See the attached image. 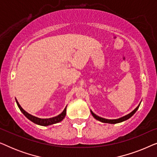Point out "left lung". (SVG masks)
I'll list each match as a JSON object with an SVG mask.
<instances>
[{
    "label": "left lung",
    "instance_id": "8db88e82",
    "mask_svg": "<svg viewBox=\"0 0 157 157\" xmlns=\"http://www.w3.org/2000/svg\"><path fill=\"white\" fill-rule=\"evenodd\" d=\"M140 104H141V103H140ZM140 104H139V106H137L136 108L135 109L134 111H132V112H131L130 113H128V114L124 116V117H123L119 118V119H104V118H101V117H98L97 115H96L95 113H94L93 112H92L91 111V114L93 115V117H94V118H95V119H96V120H98V121H101V122H103V123L117 124V123H120V122H122V121H126V120H127V119H129V118L132 117V116L134 115L135 113H136V111L137 110H138L139 107V106H140Z\"/></svg>",
    "mask_w": 157,
    "mask_h": 157
}]
</instances>
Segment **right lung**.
<instances>
[{"mask_svg":"<svg viewBox=\"0 0 157 157\" xmlns=\"http://www.w3.org/2000/svg\"><path fill=\"white\" fill-rule=\"evenodd\" d=\"M16 101V103H17V105H18V108L20 109V110L21 111V112H22L23 114L25 115V117L28 118L30 121H31L32 122H33V123H35L36 124H38V125H40V126H48V125H51V124H56V123H59V122L61 121L62 120L64 119V117H66V107L65 109H64V110L63 111V112L61 113H60L59 116H57V117H53V118H50V119H40V118H38V117H33V116H32L31 114H29V113H27L26 111H24L22 107L20 106V104H19V103L18 102V101Z\"/></svg>","mask_w":157,"mask_h":157,"instance_id":"add662e5","label":"right lung"}]
</instances>
